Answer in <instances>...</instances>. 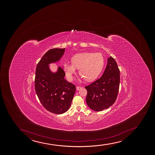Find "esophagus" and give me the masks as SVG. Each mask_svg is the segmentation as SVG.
<instances>
[{
    "label": "esophagus",
    "instance_id": "esophagus-1",
    "mask_svg": "<svg viewBox=\"0 0 155 155\" xmlns=\"http://www.w3.org/2000/svg\"><path fill=\"white\" fill-rule=\"evenodd\" d=\"M82 88V87H81V86H77V87H76V88H77V91H78V90H80V89H81Z\"/></svg>",
    "mask_w": 155,
    "mask_h": 155
}]
</instances>
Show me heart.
<instances>
[{
	"label": "heart",
	"mask_w": 155,
	"mask_h": 155,
	"mask_svg": "<svg viewBox=\"0 0 155 155\" xmlns=\"http://www.w3.org/2000/svg\"><path fill=\"white\" fill-rule=\"evenodd\" d=\"M71 61L72 63L65 62L64 64V72L69 81L73 80L77 68H79V73L86 80H94L101 72L104 63L101 54L88 52L75 54Z\"/></svg>",
	"instance_id": "1"
}]
</instances>
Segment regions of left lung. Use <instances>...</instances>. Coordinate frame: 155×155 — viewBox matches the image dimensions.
I'll return each instance as SVG.
<instances>
[{
    "label": "left lung",
    "mask_w": 155,
    "mask_h": 155,
    "mask_svg": "<svg viewBox=\"0 0 155 155\" xmlns=\"http://www.w3.org/2000/svg\"><path fill=\"white\" fill-rule=\"evenodd\" d=\"M120 84V71L115 60L110 56L103 74L85 87L87 91L86 103L90 109L101 111L114 104L117 97Z\"/></svg>",
    "instance_id": "8db88e82"
}]
</instances>
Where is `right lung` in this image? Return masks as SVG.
Instances as JSON below:
<instances>
[{"instance_id":"obj_1","label":"right lung","mask_w":155,"mask_h":155,"mask_svg":"<svg viewBox=\"0 0 155 155\" xmlns=\"http://www.w3.org/2000/svg\"><path fill=\"white\" fill-rule=\"evenodd\" d=\"M65 48H52L38 62L36 70L35 88L38 97L46 110L54 114H63L69 109L76 91L75 86L64 79L65 72L59 67L52 73L48 64L62 57Z\"/></svg>"}]
</instances>
